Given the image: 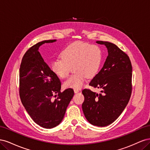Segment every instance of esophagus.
I'll use <instances>...</instances> for the list:
<instances>
[{
	"instance_id": "1",
	"label": "esophagus",
	"mask_w": 150,
	"mask_h": 150,
	"mask_svg": "<svg viewBox=\"0 0 150 150\" xmlns=\"http://www.w3.org/2000/svg\"><path fill=\"white\" fill-rule=\"evenodd\" d=\"M74 93H79V91L78 89H74Z\"/></svg>"
}]
</instances>
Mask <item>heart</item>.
<instances>
[{"label":"heart","mask_w":150,"mask_h":150,"mask_svg":"<svg viewBox=\"0 0 150 150\" xmlns=\"http://www.w3.org/2000/svg\"><path fill=\"white\" fill-rule=\"evenodd\" d=\"M103 59V52L98 45L74 42L61 53V58L54 59L51 69L59 78L64 79L73 67L75 73L64 83L66 88L79 89L84 85L86 77L93 78L98 72Z\"/></svg>","instance_id":"obj_1"}]
</instances>
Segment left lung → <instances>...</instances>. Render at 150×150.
Returning <instances> with one entry per match:
<instances>
[{"label": "left lung", "mask_w": 150, "mask_h": 150, "mask_svg": "<svg viewBox=\"0 0 150 150\" xmlns=\"http://www.w3.org/2000/svg\"><path fill=\"white\" fill-rule=\"evenodd\" d=\"M96 43L106 47L108 56L89 86L101 91L98 94L83 89L82 108L89 123L104 127L114 122L129 102L132 90V66L128 56L116 45L106 41Z\"/></svg>", "instance_id": "obj_1"}]
</instances>
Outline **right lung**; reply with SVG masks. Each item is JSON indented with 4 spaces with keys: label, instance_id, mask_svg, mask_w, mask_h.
<instances>
[{
    "label": "right lung",
    "instance_id": "obj_1",
    "mask_svg": "<svg viewBox=\"0 0 150 150\" xmlns=\"http://www.w3.org/2000/svg\"><path fill=\"white\" fill-rule=\"evenodd\" d=\"M56 41V39L43 40L29 49L22 57L19 71L22 103L35 123L46 129L61 123L74 94L71 88L61 92L59 79L39 52L42 44ZM57 96L52 100V97Z\"/></svg>",
    "mask_w": 150,
    "mask_h": 150
}]
</instances>
